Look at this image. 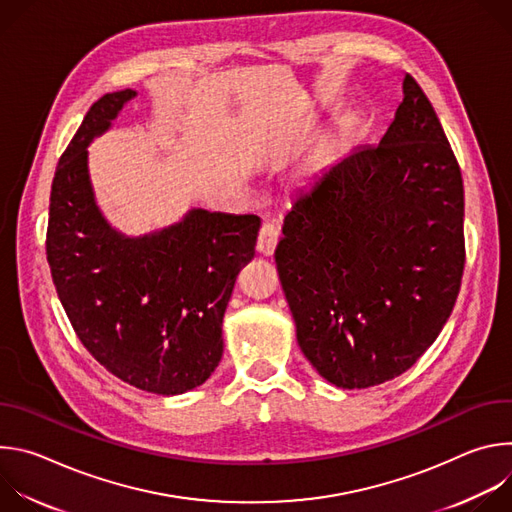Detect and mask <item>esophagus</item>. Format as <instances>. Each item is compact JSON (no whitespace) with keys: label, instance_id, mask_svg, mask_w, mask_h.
<instances>
[{"label":"esophagus","instance_id":"esophagus-1","mask_svg":"<svg viewBox=\"0 0 512 512\" xmlns=\"http://www.w3.org/2000/svg\"><path fill=\"white\" fill-rule=\"evenodd\" d=\"M277 241H279V231L273 223H265L259 231V239H257V251L265 257L273 255L275 247H277Z\"/></svg>","mask_w":512,"mask_h":512}]
</instances>
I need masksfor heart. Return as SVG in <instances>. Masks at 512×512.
Segmentation results:
<instances>
[{
  "mask_svg": "<svg viewBox=\"0 0 512 512\" xmlns=\"http://www.w3.org/2000/svg\"><path fill=\"white\" fill-rule=\"evenodd\" d=\"M330 148H332V145H330ZM330 148H328V150H330Z\"/></svg>",
  "mask_w": 512,
  "mask_h": 512,
  "instance_id": "1",
  "label": "heart"
}]
</instances>
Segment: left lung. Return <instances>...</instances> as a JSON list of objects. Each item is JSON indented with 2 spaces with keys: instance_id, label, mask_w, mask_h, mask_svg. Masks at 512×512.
I'll use <instances>...</instances> for the list:
<instances>
[{
  "instance_id": "obj_1",
  "label": "left lung",
  "mask_w": 512,
  "mask_h": 512,
  "mask_svg": "<svg viewBox=\"0 0 512 512\" xmlns=\"http://www.w3.org/2000/svg\"><path fill=\"white\" fill-rule=\"evenodd\" d=\"M277 273L304 356L367 389L411 369L448 322L464 271V184L411 75L375 148H356L285 214Z\"/></svg>"
}]
</instances>
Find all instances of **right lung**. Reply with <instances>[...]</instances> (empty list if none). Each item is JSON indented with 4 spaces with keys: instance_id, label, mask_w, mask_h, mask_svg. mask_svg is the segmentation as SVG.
<instances>
[{
    "instance_id": "1",
    "label": "right lung",
    "mask_w": 512,
    "mask_h": 512,
    "mask_svg": "<svg viewBox=\"0 0 512 512\" xmlns=\"http://www.w3.org/2000/svg\"><path fill=\"white\" fill-rule=\"evenodd\" d=\"M137 97L103 95L60 156L46 255L79 340L117 379L156 395L202 385L223 358V318L239 271L253 259L255 214L192 208L180 223L127 237L97 206L89 145Z\"/></svg>"
}]
</instances>
